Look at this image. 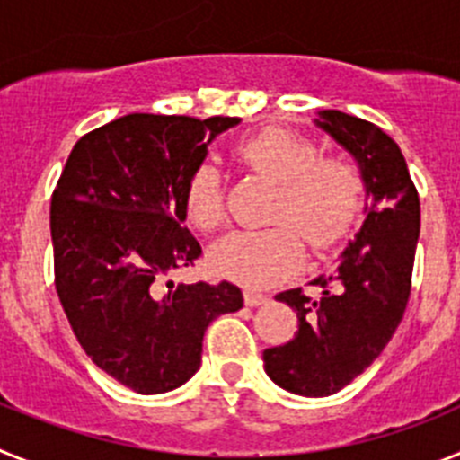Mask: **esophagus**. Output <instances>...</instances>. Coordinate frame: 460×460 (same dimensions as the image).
<instances>
[{
  "label": "esophagus",
  "instance_id": "34e87169",
  "mask_svg": "<svg viewBox=\"0 0 460 460\" xmlns=\"http://www.w3.org/2000/svg\"><path fill=\"white\" fill-rule=\"evenodd\" d=\"M243 304H246L249 308H258L262 306V304H267V296L260 295V292L255 290H246L243 292Z\"/></svg>",
  "mask_w": 460,
  "mask_h": 460
}]
</instances>
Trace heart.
<instances>
[{
	"label": "heart",
	"instance_id": "1",
	"mask_svg": "<svg viewBox=\"0 0 460 460\" xmlns=\"http://www.w3.org/2000/svg\"><path fill=\"white\" fill-rule=\"evenodd\" d=\"M242 164L279 184L271 218L265 230H233L209 249L211 270L242 286L265 288L295 274L302 265L303 234L323 249L345 234L359 209L361 181L345 158H320L308 137L283 128H267L237 147ZM186 217L200 230L223 218L221 172L209 161L190 172L184 189Z\"/></svg>",
	"mask_w": 460,
	"mask_h": 460
}]
</instances>
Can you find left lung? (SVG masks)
Returning a JSON list of instances; mask_svg holds the SVG:
<instances>
[{
  "mask_svg": "<svg viewBox=\"0 0 460 460\" xmlns=\"http://www.w3.org/2000/svg\"><path fill=\"white\" fill-rule=\"evenodd\" d=\"M352 156L364 184V223L311 299L302 288L276 299L296 311L295 339L262 352L265 371L299 396H332L380 357L403 318L420 239V198L396 142L371 121L339 110L313 119Z\"/></svg>",
  "mask_w": 460,
  "mask_h": 460,
  "instance_id": "1",
  "label": "left lung"
}]
</instances>
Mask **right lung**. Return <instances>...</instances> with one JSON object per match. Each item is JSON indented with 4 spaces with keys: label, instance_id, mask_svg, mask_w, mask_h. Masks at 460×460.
<instances>
[{
    "label": "right lung",
    "instance_id": "add662e5",
    "mask_svg": "<svg viewBox=\"0 0 460 460\" xmlns=\"http://www.w3.org/2000/svg\"><path fill=\"white\" fill-rule=\"evenodd\" d=\"M237 117L133 112L80 137L50 205L55 286L89 359L137 394L181 387L211 320L243 306L233 283L158 280L193 265L184 189Z\"/></svg>",
    "mask_w": 460,
    "mask_h": 460
}]
</instances>
